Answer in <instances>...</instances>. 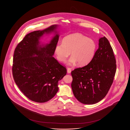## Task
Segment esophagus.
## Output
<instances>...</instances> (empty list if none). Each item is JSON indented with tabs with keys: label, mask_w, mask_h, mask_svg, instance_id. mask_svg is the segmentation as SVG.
<instances>
[{
	"label": "esophagus",
	"mask_w": 130,
	"mask_h": 130,
	"mask_svg": "<svg viewBox=\"0 0 130 130\" xmlns=\"http://www.w3.org/2000/svg\"><path fill=\"white\" fill-rule=\"evenodd\" d=\"M71 72V69L70 68H67V73L68 74H70Z\"/></svg>",
	"instance_id": "1"
}]
</instances>
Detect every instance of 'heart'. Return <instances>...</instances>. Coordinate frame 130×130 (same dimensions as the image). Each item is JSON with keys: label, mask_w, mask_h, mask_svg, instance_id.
<instances>
[{"label": "heart", "mask_w": 130, "mask_h": 130, "mask_svg": "<svg viewBox=\"0 0 130 130\" xmlns=\"http://www.w3.org/2000/svg\"><path fill=\"white\" fill-rule=\"evenodd\" d=\"M96 49V45L92 39L79 33L69 35L63 40V42L56 45L55 53L57 59L60 62H65L68 56H72L69 64L77 62L79 66H84L93 59Z\"/></svg>", "instance_id": "obj_1"}]
</instances>
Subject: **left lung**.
I'll list each match as a JSON object with an SVG mask.
<instances>
[{
    "label": "left lung",
    "mask_w": 130,
    "mask_h": 130,
    "mask_svg": "<svg viewBox=\"0 0 130 130\" xmlns=\"http://www.w3.org/2000/svg\"><path fill=\"white\" fill-rule=\"evenodd\" d=\"M86 66L72 71L71 86L75 98L84 104H93L103 99L109 91L116 72L113 50L105 37Z\"/></svg>",
    "instance_id": "left-lung-1"
}]
</instances>
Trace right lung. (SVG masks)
Wrapping results in <instances>:
<instances>
[{
	"instance_id": "add662e5",
	"label": "right lung",
	"mask_w": 130,
	"mask_h": 130,
	"mask_svg": "<svg viewBox=\"0 0 130 130\" xmlns=\"http://www.w3.org/2000/svg\"><path fill=\"white\" fill-rule=\"evenodd\" d=\"M58 25L27 34L15 48L12 64L14 80L20 91L31 100L44 103L53 98L58 91V81L67 74L66 68L53 56L57 43ZM55 32L50 44L41 45L44 34Z\"/></svg>"
}]
</instances>
